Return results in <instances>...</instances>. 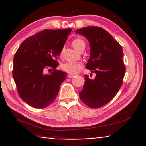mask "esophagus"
<instances>
[{"instance_id":"obj_1","label":"esophagus","mask_w":146,"mask_h":146,"mask_svg":"<svg viewBox=\"0 0 146 146\" xmlns=\"http://www.w3.org/2000/svg\"><path fill=\"white\" fill-rule=\"evenodd\" d=\"M74 75H72V74H68V77H69L70 78H73L74 77Z\"/></svg>"}]
</instances>
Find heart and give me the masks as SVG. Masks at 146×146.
<instances>
[{
  "label": "heart",
  "instance_id": "b5f03b06",
  "mask_svg": "<svg viewBox=\"0 0 146 146\" xmlns=\"http://www.w3.org/2000/svg\"><path fill=\"white\" fill-rule=\"evenodd\" d=\"M73 47L75 49L80 52L82 50H85V42L84 40L80 38H75L72 42ZM64 48H62L60 53V55H62L63 53ZM61 69L70 74H76L78 73L83 68L82 64L77 62H66L62 63L61 66Z\"/></svg>",
  "mask_w": 146,
  "mask_h": 146
}]
</instances>
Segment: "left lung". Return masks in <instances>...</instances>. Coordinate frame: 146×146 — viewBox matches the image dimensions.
<instances>
[{
    "label": "left lung",
    "mask_w": 146,
    "mask_h": 146,
    "mask_svg": "<svg viewBox=\"0 0 146 146\" xmlns=\"http://www.w3.org/2000/svg\"><path fill=\"white\" fill-rule=\"evenodd\" d=\"M90 43V57L87 69L95 73L92 80L85 75L80 98L89 108H101L110 102L121 88L125 73L123 52L119 43L101 27H86L76 30Z\"/></svg>",
    "instance_id": "obj_1"
}]
</instances>
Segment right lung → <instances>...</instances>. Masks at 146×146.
<instances>
[{
  "mask_svg": "<svg viewBox=\"0 0 146 146\" xmlns=\"http://www.w3.org/2000/svg\"><path fill=\"white\" fill-rule=\"evenodd\" d=\"M71 28L45 29L25 39L13 59V76L20 98L40 109L52 103L67 73L56 69L57 61ZM53 69L50 74L47 69Z\"/></svg>",
  "mask_w": 146,
  "mask_h": 146,
  "instance_id": "1",
  "label": "right lung"
}]
</instances>
